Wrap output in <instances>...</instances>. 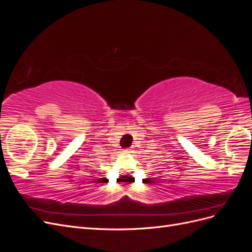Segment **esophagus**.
Returning a JSON list of instances; mask_svg holds the SVG:
<instances>
[{
  "label": "esophagus",
  "mask_w": 252,
  "mask_h": 252,
  "mask_svg": "<svg viewBox=\"0 0 252 252\" xmlns=\"http://www.w3.org/2000/svg\"><path fill=\"white\" fill-rule=\"evenodd\" d=\"M125 151L128 152V154H130V152H132V149H131V148H128V149H126Z\"/></svg>",
  "instance_id": "esophagus-1"
}]
</instances>
